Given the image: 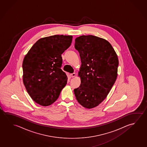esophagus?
<instances>
[{
	"label": "esophagus",
	"mask_w": 147,
	"mask_h": 147,
	"mask_svg": "<svg viewBox=\"0 0 147 147\" xmlns=\"http://www.w3.org/2000/svg\"><path fill=\"white\" fill-rule=\"evenodd\" d=\"M76 74L75 73H72V74H71L70 75V76L71 78H74V77H76Z\"/></svg>",
	"instance_id": "1"
}]
</instances>
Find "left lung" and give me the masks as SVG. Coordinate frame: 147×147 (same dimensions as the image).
<instances>
[{
    "instance_id": "8db88e82",
    "label": "left lung",
    "mask_w": 147,
    "mask_h": 147,
    "mask_svg": "<svg viewBox=\"0 0 147 147\" xmlns=\"http://www.w3.org/2000/svg\"><path fill=\"white\" fill-rule=\"evenodd\" d=\"M81 66L78 73L81 83L74 89L78 102L87 109L98 106L107 97L117 76L119 59L106 40L93 35L75 39Z\"/></svg>"
}]
</instances>
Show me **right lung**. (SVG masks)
<instances>
[{
	"instance_id": "add662e5",
	"label": "right lung",
	"mask_w": 147,
	"mask_h": 147,
	"mask_svg": "<svg viewBox=\"0 0 147 147\" xmlns=\"http://www.w3.org/2000/svg\"><path fill=\"white\" fill-rule=\"evenodd\" d=\"M72 36L42 38L30 48L22 63L23 82L33 100L43 106L51 105L65 86L67 77L61 69V55L70 47Z\"/></svg>"
}]
</instances>
